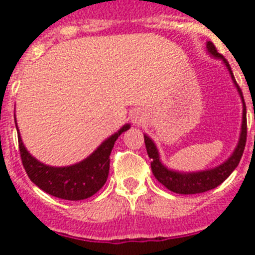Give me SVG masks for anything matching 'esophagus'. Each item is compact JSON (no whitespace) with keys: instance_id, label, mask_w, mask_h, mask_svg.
I'll return each mask as SVG.
<instances>
[{"instance_id":"1","label":"esophagus","mask_w":255,"mask_h":255,"mask_svg":"<svg viewBox=\"0 0 255 255\" xmlns=\"http://www.w3.org/2000/svg\"><path fill=\"white\" fill-rule=\"evenodd\" d=\"M144 120H145V115L143 114H135L134 116H132V121H134L135 124H141Z\"/></svg>"}]
</instances>
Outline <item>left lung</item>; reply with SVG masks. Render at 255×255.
<instances>
[{
    "label": "left lung",
    "instance_id": "left-lung-1",
    "mask_svg": "<svg viewBox=\"0 0 255 255\" xmlns=\"http://www.w3.org/2000/svg\"><path fill=\"white\" fill-rule=\"evenodd\" d=\"M207 48H208V52L212 56L224 60L230 74H231V78H233L234 83L236 84L235 76H234L233 71H231V67H230L229 62H227V60H225L224 56L218 53L215 44L212 43V42H208L207 43ZM236 87H238L239 93H240V96L243 98L242 89L239 88L238 84H236ZM243 105H244V108H243L242 134H240L238 147H236L233 155L225 163L220 164L218 167L212 168V170L191 173H181L176 172V171L168 170L159 161L158 150L155 148L152 139L149 136H147V135H144V143H145L147 153L150 158V167H152V172L155 179L158 180L162 185L166 186L168 190L173 191V193H177V194H199V193H204V191L217 188L220 184H222L231 175V172L238 167L239 162L242 159L243 153H244L245 144H247V107H245L244 98H243Z\"/></svg>",
    "mask_w": 255,
    "mask_h": 255
}]
</instances>
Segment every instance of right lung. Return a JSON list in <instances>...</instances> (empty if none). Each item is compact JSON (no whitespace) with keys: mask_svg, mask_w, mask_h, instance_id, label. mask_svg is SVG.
<instances>
[{"mask_svg":"<svg viewBox=\"0 0 255 255\" xmlns=\"http://www.w3.org/2000/svg\"><path fill=\"white\" fill-rule=\"evenodd\" d=\"M16 124V121H15ZM130 129L129 124L121 128L120 131L103 141L96 152L87 159L69 167H51L38 162L31 157L17 134L19 150L22 166L29 179L48 194L66 200H82L92 197L107 181L110 171V154L116 139ZM19 132V130H17Z\"/></svg>","mask_w":255,"mask_h":255,"instance_id":"add662e5","label":"right lung"}]
</instances>
